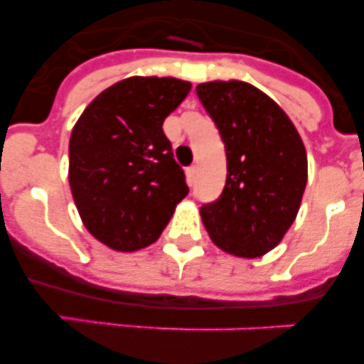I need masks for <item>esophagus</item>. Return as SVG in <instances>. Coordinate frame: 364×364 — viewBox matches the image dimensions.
<instances>
[{
  "label": "esophagus",
  "mask_w": 364,
  "mask_h": 364,
  "mask_svg": "<svg viewBox=\"0 0 364 364\" xmlns=\"http://www.w3.org/2000/svg\"><path fill=\"white\" fill-rule=\"evenodd\" d=\"M186 178H188L189 186L195 184V180H197V166H191L186 169Z\"/></svg>",
  "instance_id": "34e87169"
}]
</instances>
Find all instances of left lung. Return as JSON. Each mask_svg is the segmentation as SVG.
Instances as JSON below:
<instances>
[{
  "instance_id": "left-lung-1",
  "label": "left lung",
  "mask_w": 364,
  "mask_h": 364,
  "mask_svg": "<svg viewBox=\"0 0 364 364\" xmlns=\"http://www.w3.org/2000/svg\"><path fill=\"white\" fill-rule=\"evenodd\" d=\"M197 95L226 146V186L200 208L215 246L257 259L294 224L308 180L306 149L294 122L252 83L205 82Z\"/></svg>"
}]
</instances>
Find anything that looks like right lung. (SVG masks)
I'll return each mask as SVG.
<instances>
[{"instance_id":"obj_1","label":"right lung","mask_w":364,"mask_h":364,"mask_svg":"<svg viewBox=\"0 0 364 364\" xmlns=\"http://www.w3.org/2000/svg\"><path fill=\"white\" fill-rule=\"evenodd\" d=\"M189 91L171 76H131L100 92L74 124L70 193L83 226L111 250L156 242L189 193L162 129Z\"/></svg>"}]
</instances>
